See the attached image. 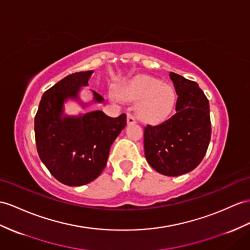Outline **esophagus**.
I'll list each match as a JSON object with an SVG mask.
<instances>
[{"mask_svg":"<svg viewBox=\"0 0 250 250\" xmlns=\"http://www.w3.org/2000/svg\"><path fill=\"white\" fill-rule=\"evenodd\" d=\"M136 122H137V120H136L135 117H133L132 114H128V115H127V124L131 125V124H135Z\"/></svg>","mask_w":250,"mask_h":250,"instance_id":"34e87169","label":"esophagus"}]
</instances>
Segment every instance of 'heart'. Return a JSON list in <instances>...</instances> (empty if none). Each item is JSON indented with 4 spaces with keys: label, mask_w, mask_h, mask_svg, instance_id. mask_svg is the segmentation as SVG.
Masks as SVG:
<instances>
[{
    "label": "heart",
    "mask_w": 250,
    "mask_h": 250,
    "mask_svg": "<svg viewBox=\"0 0 250 250\" xmlns=\"http://www.w3.org/2000/svg\"><path fill=\"white\" fill-rule=\"evenodd\" d=\"M121 99L139 102L137 112L139 117L150 122L166 119L172 112L176 94L167 83L149 76H138L118 89Z\"/></svg>",
    "instance_id": "b5f03b06"
}]
</instances>
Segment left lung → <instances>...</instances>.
<instances>
[{
  "label": "left lung",
  "mask_w": 250,
  "mask_h": 250,
  "mask_svg": "<svg viewBox=\"0 0 250 250\" xmlns=\"http://www.w3.org/2000/svg\"><path fill=\"white\" fill-rule=\"evenodd\" d=\"M176 93V113L144 129V154L155 171L179 176L202 162L211 139L209 101L195 82L169 73Z\"/></svg>",
  "instance_id": "1"
}]
</instances>
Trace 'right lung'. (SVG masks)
Wrapping results in <instances>:
<instances>
[{
  "instance_id": "right-lung-1",
  "label": "right lung",
  "mask_w": 250,
  "mask_h": 250,
  "mask_svg": "<svg viewBox=\"0 0 250 250\" xmlns=\"http://www.w3.org/2000/svg\"><path fill=\"white\" fill-rule=\"evenodd\" d=\"M93 71L68 75L45 91L35 117L36 145L41 161L62 184L81 187L96 179L105 168L114 140L126 126V114L110 118L101 110L64 114V103L79 99ZM93 103L104 99L92 91Z\"/></svg>"
}]
</instances>
